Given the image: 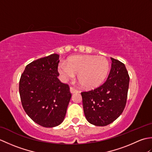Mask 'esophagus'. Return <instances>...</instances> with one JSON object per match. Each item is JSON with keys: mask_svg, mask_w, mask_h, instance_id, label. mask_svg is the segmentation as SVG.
Wrapping results in <instances>:
<instances>
[{"mask_svg": "<svg viewBox=\"0 0 152 152\" xmlns=\"http://www.w3.org/2000/svg\"><path fill=\"white\" fill-rule=\"evenodd\" d=\"M70 93H78L79 91L78 89H75L74 88H73V87H70Z\"/></svg>", "mask_w": 152, "mask_h": 152, "instance_id": "esophagus-1", "label": "esophagus"}]
</instances>
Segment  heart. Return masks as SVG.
Masks as SVG:
<instances>
[{"label":"heart","instance_id":"1","mask_svg":"<svg viewBox=\"0 0 152 152\" xmlns=\"http://www.w3.org/2000/svg\"><path fill=\"white\" fill-rule=\"evenodd\" d=\"M110 70L106 57L95 56H75L59 65V72L64 80L72 78L74 73L81 84L87 89L97 88L104 82Z\"/></svg>","mask_w":152,"mask_h":152}]
</instances>
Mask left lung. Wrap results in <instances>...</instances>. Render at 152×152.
Returning <instances> with one entry per match:
<instances>
[{"label": "left lung", "instance_id": "8db88e82", "mask_svg": "<svg viewBox=\"0 0 152 152\" xmlns=\"http://www.w3.org/2000/svg\"><path fill=\"white\" fill-rule=\"evenodd\" d=\"M111 60L106 82L95 89L81 93L87 120L96 126H106L115 121L127 102L129 76L124 63L112 57Z\"/></svg>", "mask_w": 152, "mask_h": 152}]
</instances>
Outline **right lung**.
<instances>
[{"mask_svg": "<svg viewBox=\"0 0 152 152\" xmlns=\"http://www.w3.org/2000/svg\"><path fill=\"white\" fill-rule=\"evenodd\" d=\"M59 57L53 53L33 61L19 80L23 108L32 120L45 127L63 122L72 96L69 85L57 78Z\"/></svg>", "mask_w": 152, "mask_h": 152, "instance_id": "obj_1", "label": "right lung"}]
</instances>
